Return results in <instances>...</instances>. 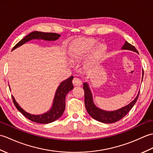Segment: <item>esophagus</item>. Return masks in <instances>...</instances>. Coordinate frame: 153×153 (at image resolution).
I'll use <instances>...</instances> for the list:
<instances>
[{
	"label": "esophagus",
	"mask_w": 153,
	"mask_h": 153,
	"mask_svg": "<svg viewBox=\"0 0 153 153\" xmlns=\"http://www.w3.org/2000/svg\"><path fill=\"white\" fill-rule=\"evenodd\" d=\"M72 83L74 84V85L75 86H79L82 85V81H81L79 78H77V77H74L73 81H72Z\"/></svg>",
	"instance_id": "1"
}]
</instances>
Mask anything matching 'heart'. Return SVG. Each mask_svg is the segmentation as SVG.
Wrapping results in <instances>:
<instances>
[{
	"label": "heart",
	"instance_id": "b5f03b06",
	"mask_svg": "<svg viewBox=\"0 0 153 153\" xmlns=\"http://www.w3.org/2000/svg\"><path fill=\"white\" fill-rule=\"evenodd\" d=\"M97 43V40L93 39L77 38L75 39L69 49V55L71 60L79 61L82 60L89 52L95 47ZM106 52V47L100 45L93 51L91 58L93 61H99L102 58Z\"/></svg>",
	"mask_w": 153,
	"mask_h": 153
}]
</instances>
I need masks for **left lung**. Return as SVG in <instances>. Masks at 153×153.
Masks as SVG:
<instances>
[{
	"mask_svg": "<svg viewBox=\"0 0 153 153\" xmlns=\"http://www.w3.org/2000/svg\"><path fill=\"white\" fill-rule=\"evenodd\" d=\"M122 49L129 50L134 51L135 53H138L135 47L133 46L132 45L129 44L126 41H125V44L123 45ZM83 88L84 92H85V99H85V106L87 112L89 113V114L93 118L96 120L97 121L105 123H114L123 118L130 111V110L134 106L136 101L138 99V97L139 95V92L137 97H135V99L131 102L126 106H123L122 108L114 110V111H105V110L97 108L95 105L93 100L92 93L91 92V90L87 83H83Z\"/></svg>",
	"mask_w": 153,
	"mask_h": 153,
	"instance_id": "left-lung-1",
	"label": "left lung"
}]
</instances>
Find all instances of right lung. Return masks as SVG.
Listing matches in <instances>:
<instances>
[{
    "instance_id": "add662e5",
    "label": "right lung",
    "mask_w": 153,
    "mask_h": 153,
    "mask_svg": "<svg viewBox=\"0 0 153 153\" xmlns=\"http://www.w3.org/2000/svg\"><path fill=\"white\" fill-rule=\"evenodd\" d=\"M60 37V35L55 33H45V32L41 31H33L30 34H28L26 37L23 38L20 41L18 42L13 47L12 51L14 50L15 48L19 47V46H21V45H24L26 42L32 39L56 41ZM73 78L74 77L71 76L69 78L64 81V82L60 84V85L58 86L56 90V93H55L53 106H52V108L49 111L43 114L33 115L26 112L18 105V104L15 100L14 97L12 95L13 102H14L16 108L25 117H26L27 119L30 120L32 122L39 123H48L53 122L59 118L62 115L65 110V106H66V105H65V99H66L67 93L74 88V85L72 83Z\"/></svg>"
}]
</instances>
